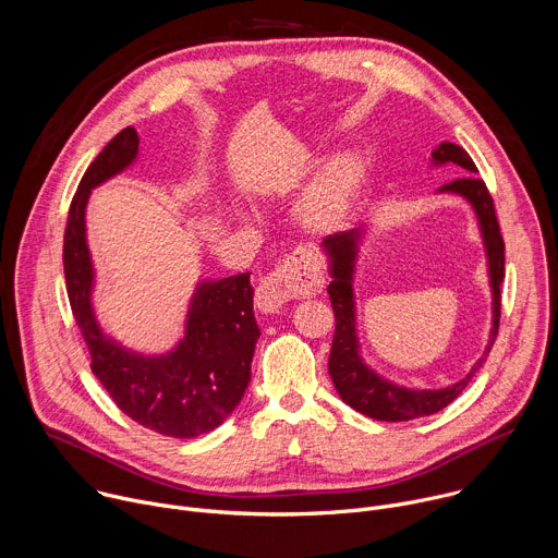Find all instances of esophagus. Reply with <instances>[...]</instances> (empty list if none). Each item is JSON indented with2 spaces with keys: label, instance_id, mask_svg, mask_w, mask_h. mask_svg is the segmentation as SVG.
I'll list each match as a JSON object with an SVG mask.
<instances>
[{
  "label": "esophagus",
  "instance_id": "1",
  "mask_svg": "<svg viewBox=\"0 0 558 558\" xmlns=\"http://www.w3.org/2000/svg\"><path fill=\"white\" fill-rule=\"evenodd\" d=\"M324 289L322 263L306 250H295L282 265L265 276L256 291V304L263 313H278L295 298H313Z\"/></svg>",
  "mask_w": 558,
  "mask_h": 558
}]
</instances>
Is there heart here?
Instances as JSON below:
<instances>
[{"label":"heart","instance_id":"1","mask_svg":"<svg viewBox=\"0 0 558 558\" xmlns=\"http://www.w3.org/2000/svg\"><path fill=\"white\" fill-rule=\"evenodd\" d=\"M361 177V166L354 159L341 157L332 161L300 204L302 223L315 232L341 228L359 197Z\"/></svg>","mask_w":558,"mask_h":558}]
</instances>
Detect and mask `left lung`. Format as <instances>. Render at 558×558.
<instances>
[{
    "label": "left lung",
    "instance_id": "obj_1",
    "mask_svg": "<svg viewBox=\"0 0 558 558\" xmlns=\"http://www.w3.org/2000/svg\"><path fill=\"white\" fill-rule=\"evenodd\" d=\"M432 161L436 166L440 163H458L466 172L460 179H453L445 183L440 193H456L462 195L475 210L484 245H486V256H488V271H490V287H493V328H490V339L480 356V361L473 365L471 373L442 390H410V388H399L395 384H388L386 379L377 377L373 369H369L361 356H359V343H356V328H354V298H352V271H354V258H356V243L361 232L350 230V232H339L332 236H326L322 247L330 258V276L332 282L328 284V295L335 313V337H332V348L328 356V373L335 384V390L339 392L341 401L348 403L352 410L375 418V421H388V423H399V421H412L421 416L436 414L445 410L449 403H453L462 390L469 386L473 375L480 369V365L486 361L497 330H499V317H501V280H504V239L499 232L497 215H495V204L493 197L486 189V183L473 174L477 172L471 155L453 144V142H442L432 150Z\"/></svg>",
    "mask_w": 558,
    "mask_h": 558
}]
</instances>
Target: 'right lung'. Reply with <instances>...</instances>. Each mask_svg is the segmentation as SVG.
<instances>
[{
  "instance_id": "add662e5",
  "label": "right lung",
  "mask_w": 558,
  "mask_h": 558,
  "mask_svg": "<svg viewBox=\"0 0 558 558\" xmlns=\"http://www.w3.org/2000/svg\"><path fill=\"white\" fill-rule=\"evenodd\" d=\"M137 131L122 129L89 163L72 199L63 239V269L74 319L92 354V373L135 423L170 438H195L219 427L241 403L260 337L250 274L202 282L185 337L161 356H142L105 337L92 311L94 269L85 239L92 189L124 170L137 155Z\"/></svg>"
}]
</instances>
